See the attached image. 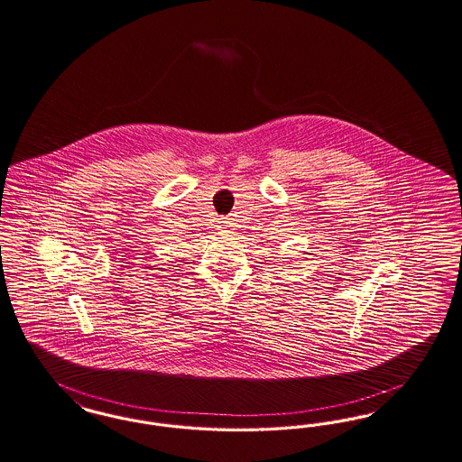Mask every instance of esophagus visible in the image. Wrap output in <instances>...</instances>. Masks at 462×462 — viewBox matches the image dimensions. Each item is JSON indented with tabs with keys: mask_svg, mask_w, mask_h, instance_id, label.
Instances as JSON below:
<instances>
[{
	"mask_svg": "<svg viewBox=\"0 0 462 462\" xmlns=\"http://www.w3.org/2000/svg\"><path fill=\"white\" fill-rule=\"evenodd\" d=\"M222 225H220V228H222V230H226V228H228V226H230V222H228V220H222Z\"/></svg>",
	"mask_w": 462,
	"mask_h": 462,
	"instance_id": "obj_1",
	"label": "esophagus"
}]
</instances>
